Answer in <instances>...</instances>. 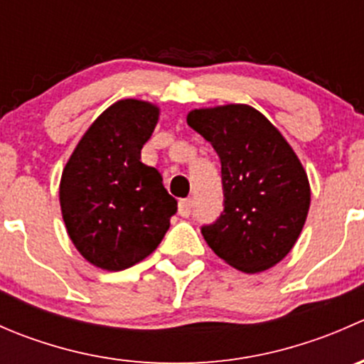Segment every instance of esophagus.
Segmentation results:
<instances>
[{
	"label": "esophagus",
	"mask_w": 364,
	"mask_h": 364,
	"mask_svg": "<svg viewBox=\"0 0 364 364\" xmlns=\"http://www.w3.org/2000/svg\"><path fill=\"white\" fill-rule=\"evenodd\" d=\"M192 209H193V200L192 199H183L179 200V215L183 216V218H186V216L192 215Z\"/></svg>",
	"instance_id": "34e87169"
}]
</instances>
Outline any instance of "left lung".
<instances>
[{
  "instance_id": "obj_1",
  "label": "left lung",
  "mask_w": 364,
  "mask_h": 364,
  "mask_svg": "<svg viewBox=\"0 0 364 364\" xmlns=\"http://www.w3.org/2000/svg\"><path fill=\"white\" fill-rule=\"evenodd\" d=\"M186 123L222 164L223 211L200 229L205 243L243 273L269 269L292 250L310 209V183L294 149L250 105L196 109Z\"/></svg>"
}]
</instances>
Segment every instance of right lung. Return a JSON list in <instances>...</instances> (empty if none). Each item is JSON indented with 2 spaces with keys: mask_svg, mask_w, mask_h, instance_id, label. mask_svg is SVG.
<instances>
[{
  "mask_svg": "<svg viewBox=\"0 0 364 364\" xmlns=\"http://www.w3.org/2000/svg\"><path fill=\"white\" fill-rule=\"evenodd\" d=\"M159 114L156 105L134 98L112 104L87 128L61 174L70 240L102 269L121 271L146 259L178 211L160 172L141 161Z\"/></svg>",
  "mask_w": 364,
  "mask_h": 364,
  "instance_id": "add662e5",
  "label": "right lung"
}]
</instances>
